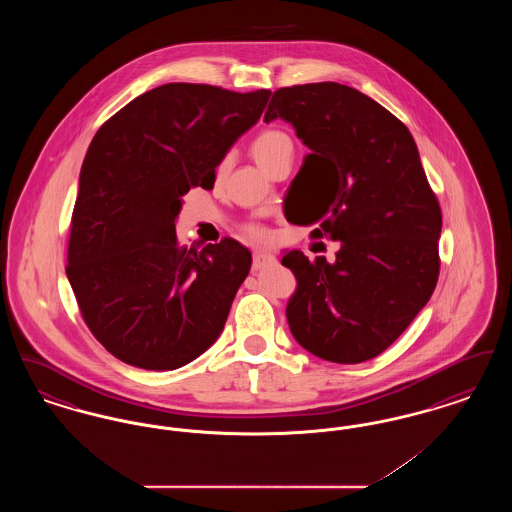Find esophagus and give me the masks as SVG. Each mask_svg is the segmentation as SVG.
Wrapping results in <instances>:
<instances>
[{
    "mask_svg": "<svg viewBox=\"0 0 512 512\" xmlns=\"http://www.w3.org/2000/svg\"><path fill=\"white\" fill-rule=\"evenodd\" d=\"M272 255L270 253H267V251H255L253 253V268L255 270H259V268L265 267V265H268V263H272Z\"/></svg>",
    "mask_w": 512,
    "mask_h": 512,
    "instance_id": "34e87169",
    "label": "esophagus"
}]
</instances>
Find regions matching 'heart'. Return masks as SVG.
I'll return each instance as SVG.
<instances>
[{"instance_id": "obj_1", "label": "heart", "mask_w": 512, "mask_h": 512, "mask_svg": "<svg viewBox=\"0 0 512 512\" xmlns=\"http://www.w3.org/2000/svg\"><path fill=\"white\" fill-rule=\"evenodd\" d=\"M292 147V140L280 132V130H265L261 132L253 142H251V153L255 157V161L263 167V169H270V165L284 153V149ZM253 238H265L263 230L259 228H251L249 230Z\"/></svg>"}]
</instances>
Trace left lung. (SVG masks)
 I'll return each mask as SVG.
<instances>
[{
  "instance_id": "8db88e82",
  "label": "left lung",
  "mask_w": 512,
  "mask_h": 512,
  "mask_svg": "<svg viewBox=\"0 0 512 512\" xmlns=\"http://www.w3.org/2000/svg\"><path fill=\"white\" fill-rule=\"evenodd\" d=\"M290 122L311 149L303 167L318 201L299 222L340 242L336 261L299 249L282 265L297 280L286 317L295 341L324 361L357 365L397 340L438 284L441 211L409 128L338 82L280 88L265 122Z\"/></svg>"
}]
</instances>
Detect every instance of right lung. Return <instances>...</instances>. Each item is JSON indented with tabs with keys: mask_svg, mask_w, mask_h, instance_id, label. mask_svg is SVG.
I'll use <instances>...</instances> for the list:
<instances>
[{
	"mask_svg": "<svg viewBox=\"0 0 512 512\" xmlns=\"http://www.w3.org/2000/svg\"><path fill=\"white\" fill-rule=\"evenodd\" d=\"M270 90L238 94L172 82L105 122L84 157L67 278L96 340L144 370L192 363L220 336L251 268L236 240L180 247L174 220L190 188L261 119Z\"/></svg>",
	"mask_w": 512,
	"mask_h": 512,
	"instance_id": "1",
	"label": "right lung"
}]
</instances>
